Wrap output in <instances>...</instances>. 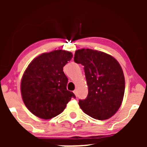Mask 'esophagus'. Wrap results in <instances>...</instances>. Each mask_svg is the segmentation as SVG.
Wrapping results in <instances>:
<instances>
[{"instance_id": "esophagus-1", "label": "esophagus", "mask_w": 147, "mask_h": 147, "mask_svg": "<svg viewBox=\"0 0 147 147\" xmlns=\"http://www.w3.org/2000/svg\"><path fill=\"white\" fill-rule=\"evenodd\" d=\"M73 92H74V94H75V95L76 97H77V91L75 90L73 91Z\"/></svg>"}]
</instances>
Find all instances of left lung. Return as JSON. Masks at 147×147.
Listing matches in <instances>:
<instances>
[{"label":"left lung","instance_id":"obj_1","mask_svg":"<svg viewBox=\"0 0 147 147\" xmlns=\"http://www.w3.org/2000/svg\"><path fill=\"white\" fill-rule=\"evenodd\" d=\"M74 61L84 66L88 94L79 101L82 110L91 117L107 119L116 113L122 104L125 90L122 68L113 57L98 50L80 49Z\"/></svg>","mask_w":147,"mask_h":147}]
</instances>
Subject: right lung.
Masks as SVG:
<instances>
[{
  "label": "right lung",
  "mask_w": 147,
  "mask_h": 147,
  "mask_svg": "<svg viewBox=\"0 0 147 147\" xmlns=\"http://www.w3.org/2000/svg\"><path fill=\"white\" fill-rule=\"evenodd\" d=\"M72 58V52L57 50L41 54L28 65L22 77L21 92L25 105L36 117H56L72 97L75 98L67 90L68 78L63 71Z\"/></svg>",
  "instance_id": "add662e5"
}]
</instances>
